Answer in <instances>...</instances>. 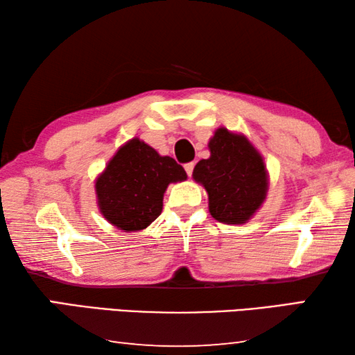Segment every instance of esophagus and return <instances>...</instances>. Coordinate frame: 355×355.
<instances>
[{
	"instance_id": "1",
	"label": "esophagus",
	"mask_w": 355,
	"mask_h": 355,
	"mask_svg": "<svg viewBox=\"0 0 355 355\" xmlns=\"http://www.w3.org/2000/svg\"><path fill=\"white\" fill-rule=\"evenodd\" d=\"M194 163H188V164H184V171H186V173H188V175L191 177L192 175V171H194Z\"/></svg>"
}]
</instances>
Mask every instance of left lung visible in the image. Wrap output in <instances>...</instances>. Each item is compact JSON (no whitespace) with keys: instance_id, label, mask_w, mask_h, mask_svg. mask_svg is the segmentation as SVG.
Wrapping results in <instances>:
<instances>
[{"instance_id":"left-lung-1","label":"left lung","mask_w":355,"mask_h":355,"mask_svg":"<svg viewBox=\"0 0 355 355\" xmlns=\"http://www.w3.org/2000/svg\"><path fill=\"white\" fill-rule=\"evenodd\" d=\"M209 158L200 159L192 180L208 194L213 218L228 225H243L266 202L269 172L263 155L249 137L219 127L208 141Z\"/></svg>"}]
</instances>
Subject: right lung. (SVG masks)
Masks as SVG:
<instances>
[{"mask_svg": "<svg viewBox=\"0 0 355 355\" xmlns=\"http://www.w3.org/2000/svg\"><path fill=\"white\" fill-rule=\"evenodd\" d=\"M188 178L171 156H161L139 137L122 144L95 178L101 216L122 232H141L163 211L167 186Z\"/></svg>", "mask_w": 355, "mask_h": 355, "instance_id": "1", "label": "right lung"}]
</instances>
